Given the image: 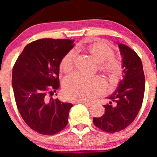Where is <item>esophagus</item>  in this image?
<instances>
[{
	"label": "esophagus",
	"mask_w": 157,
	"mask_h": 157,
	"mask_svg": "<svg viewBox=\"0 0 157 157\" xmlns=\"http://www.w3.org/2000/svg\"><path fill=\"white\" fill-rule=\"evenodd\" d=\"M76 102L78 103V104H82L83 105H85V106H89V107L92 105L91 103H89V102H86V101H76Z\"/></svg>",
	"instance_id": "1"
}]
</instances>
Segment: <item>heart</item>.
I'll return each instance as SVG.
<instances>
[{
    "instance_id": "b5f03b06",
    "label": "heart",
    "mask_w": 157,
    "mask_h": 157,
    "mask_svg": "<svg viewBox=\"0 0 157 157\" xmlns=\"http://www.w3.org/2000/svg\"><path fill=\"white\" fill-rule=\"evenodd\" d=\"M87 51L98 63L99 68L109 72L113 78L119 76L120 63L113 58V51L103 43H95L87 47ZM75 52L71 51L64 56L60 68L68 73L74 68ZM106 88V83L96 76H86L75 73L68 76L63 82V92L69 99L77 101H89L94 99Z\"/></svg>"
}]
</instances>
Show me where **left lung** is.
Instances as JSON below:
<instances>
[{"label":"left lung","instance_id":"8db88e82","mask_svg":"<svg viewBox=\"0 0 157 157\" xmlns=\"http://www.w3.org/2000/svg\"><path fill=\"white\" fill-rule=\"evenodd\" d=\"M122 57L123 79L107 98L102 117L93 118L96 126L106 132H117L132 123L140 110L145 89V77L141 59L125 44L117 43Z\"/></svg>","mask_w":157,"mask_h":157}]
</instances>
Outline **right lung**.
Instances as JSON below:
<instances>
[{"label":"right lung","mask_w":157,"mask_h":157,"mask_svg":"<svg viewBox=\"0 0 157 157\" xmlns=\"http://www.w3.org/2000/svg\"><path fill=\"white\" fill-rule=\"evenodd\" d=\"M74 42L52 38L31 42L13 68L12 86L17 107L27 125L39 134H56L68 124L73 105L49 96L60 86V64L74 46Z\"/></svg>","instance_id":"right-lung-1"}]
</instances>
